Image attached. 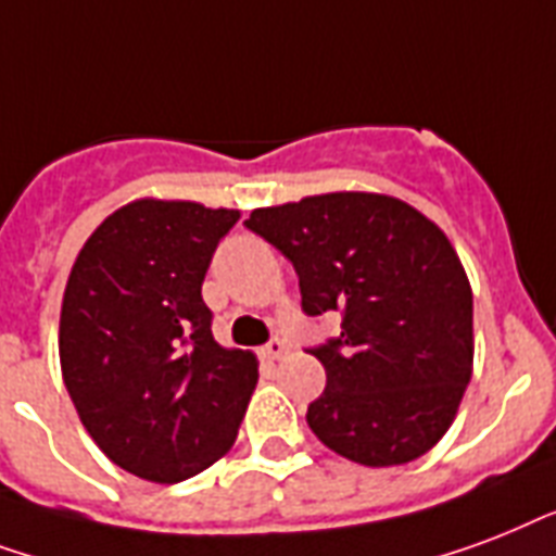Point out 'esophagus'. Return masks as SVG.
I'll list each match as a JSON object with an SVG mask.
<instances>
[{
    "label": "esophagus",
    "instance_id": "esophagus-1",
    "mask_svg": "<svg viewBox=\"0 0 556 556\" xmlns=\"http://www.w3.org/2000/svg\"><path fill=\"white\" fill-rule=\"evenodd\" d=\"M283 354H287V342H283V339L273 337L264 345V356H266V359H281Z\"/></svg>",
    "mask_w": 556,
    "mask_h": 556
}]
</instances>
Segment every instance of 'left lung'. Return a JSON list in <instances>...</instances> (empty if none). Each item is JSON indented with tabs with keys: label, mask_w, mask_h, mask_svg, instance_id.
<instances>
[{
	"label": "left lung",
	"mask_w": 556,
	"mask_h": 556,
	"mask_svg": "<svg viewBox=\"0 0 556 556\" xmlns=\"http://www.w3.org/2000/svg\"><path fill=\"white\" fill-rule=\"evenodd\" d=\"M247 229L295 266L307 316L342 313V333L307 348L327 374L307 406L318 441L365 467L429 453L472 374V290L446 235L359 191L255 208Z\"/></svg>",
	"instance_id": "obj_1"
}]
</instances>
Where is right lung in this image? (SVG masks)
Masks as SVG:
<instances>
[{
	"instance_id": "add662e5",
	"label": "right lung",
	"mask_w": 556,
	"mask_h": 556,
	"mask_svg": "<svg viewBox=\"0 0 556 556\" xmlns=\"http://www.w3.org/2000/svg\"><path fill=\"white\" fill-rule=\"evenodd\" d=\"M240 211L136 200L77 255L60 309V368L80 424L122 470L176 484L229 453L257 382L249 351L214 342L202 281Z\"/></svg>"
}]
</instances>
